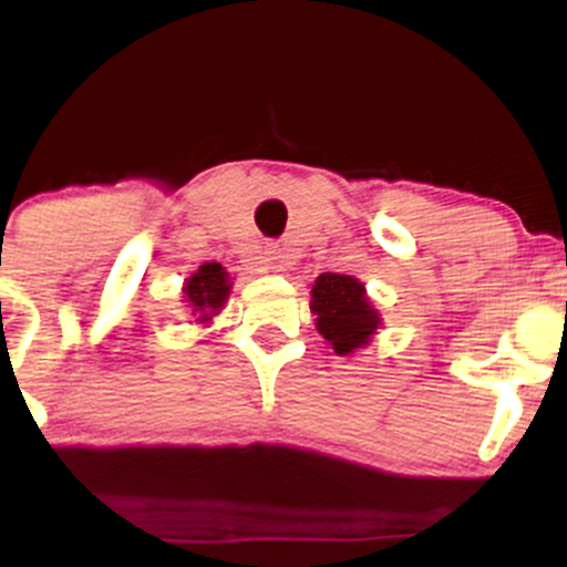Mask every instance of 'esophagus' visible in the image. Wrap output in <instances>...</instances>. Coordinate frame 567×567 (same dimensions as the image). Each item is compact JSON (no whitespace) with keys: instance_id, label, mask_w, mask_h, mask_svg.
Here are the masks:
<instances>
[{"instance_id":"esophagus-1","label":"esophagus","mask_w":567,"mask_h":567,"mask_svg":"<svg viewBox=\"0 0 567 567\" xmlns=\"http://www.w3.org/2000/svg\"><path fill=\"white\" fill-rule=\"evenodd\" d=\"M288 261H285V252L277 250V247H269L266 250V269H275V271H282Z\"/></svg>"}]
</instances>
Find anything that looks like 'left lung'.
Wrapping results in <instances>:
<instances>
[{
  "instance_id": "obj_1",
  "label": "left lung",
  "mask_w": 567,
  "mask_h": 567,
  "mask_svg": "<svg viewBox=\"0 0 567 567\" xmlns=\"http://www.w3.org/2000/svg\"><path fill=\"white\" fill-rule=\"evenodd\" d=\"M311 311L317 315V330L328 338L336 354L365 347L379 328V311L365 296L362 282L349 275H320L311 288Z\"/></svg>"
}]
</instances>
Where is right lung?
<instances>
[{
    "instance_id": "add662e5",
    "label": "right lung",
    "mask_w": 567,
    "mask_h": 567,
    "mask_svg": "<svg viewBox=\"0 0 567 567\" xmlns=\"http://www.w3.org/2000/svg\"><path fill=\"white\" fill-rule=\"evenodd\" d=\"M229 275L224 271L220 264H202L197 275L186 282V301L197 315L199 320H210L213 315L224 306L226 298H229Z\"/></svg>"
}]
</instances>
